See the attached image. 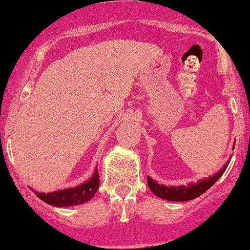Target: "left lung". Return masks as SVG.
I'll return each instance as SVG.
<instances>
[{
	"label": "left lung",
	"instance_id": "8db88e82",
	"mask_svg": "<svg viewBox=\"0 0 250 250\" xmlns=\"http://www.w3.org/2000/svg\"><path fill=\"white\" fill-rule=\"evenodd\" d=\"M234 148V147H233ZM227 164L224 165L220 171H217L216 174L212 175L209 179H204L202 181L197 182V184H189L187 186H165V185H159L158 182H155L154 180L150 179L149 176L147 177V184L149 186L150 191L155 194L157 197L163 199H167V201L171 202H186L191 201V199L197 198V197L202 196L206 191H208L210 187L222 176V174L226 170Z\"/></svg>",
	"mask_w": 250,
	"mask_h": 250
}]
</instances>
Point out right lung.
I'll list each match as a JSON object with an SVG mask.
<instances>
[{"label":"right lung","instance_id":"obj_1","mask_svg":"<svg viewBox=\"0 0 250 250\" xmlns=\"http://www.w3.org/2000/svg\"><path fill=\"white\" fill-rule=\"evenodd\" d=\"M98 187H100V175H98L97 169H96L92 177L87 182H83L80 186H76L74 188L59 189V191L51 192V193L34 192L44 203L49 204V206L64 208V207L78 206V204H83L88 202L95 196Z\"/></svg>","mask_w":250,"mask_h":250}]
</instances>
